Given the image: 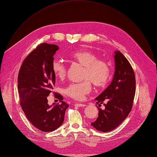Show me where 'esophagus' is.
Segmentation results:
<instances>
[{
    "label": "esophagus",
    "instance_id": "34e87169",
    "mask_svg": "<svg viewBox=\"0 0 157 157\" xmlns=\"http://www.w3.org/2000/svg\"><path fill=\"white\" fill-rule=\"evenodd\" d=\"M74 106H77V107H84L86 105L85 104H83V103H75Z\"/></svg>",
    "mask_w": 157,
    "mask_h": 157
}]
</instances>
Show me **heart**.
I'll return each mask as SVG.
<instances>
[{
	"label": "heart",
	"mask_w": 157,
	"mask_h": 157,
	"mask_svg": "<svg viewBox=\"0 0 157 157\" xmlns=\"http://www.w3.org/2000/svg\"><path fill=\"white\" fill-rule=\"evenodd\" d=\"M70 58L74 62L83 67L82 79L80 83H72L65 88V94L70 98L82 99L92 89V83L98 88L105 87L111 78V67L104 60L99 59L98 54L91 50H80L72 52ZM52 69L55 76L60 79L66 78L67 68L59 60H54Z\"/></svg>",
	"instance_id": "obj_1"
}]
</instances>
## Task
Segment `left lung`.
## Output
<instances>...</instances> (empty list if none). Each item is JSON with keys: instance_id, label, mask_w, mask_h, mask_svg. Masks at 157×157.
<instances>
[{"instance_id": "obj_1", "label": "left lung", "mask_w": 157, "mask_h": 157, "mask_svg": "<svg viewBox=\"0 0 157 157\" xmlns=\"http://www.w3.org/2000/svg\"><path fill=\"white\" fill-rule=\"evenodd\" d=\"M115 71L111 84L95 99L96 105L103 104L105 110H99L98 117L91 124L98 131L110 132L118 127L131 112L136 90L133 68L119 51L115 52Z\"/></svg>"}]
</instances>
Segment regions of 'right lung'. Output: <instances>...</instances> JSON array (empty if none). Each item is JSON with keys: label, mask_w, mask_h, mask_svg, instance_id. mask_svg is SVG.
Masks as SVG:
<instances>
[{"label": "right lung", "mask_w": 157, "mask_h": 157, "mask_svg": "<svg viewBox=\"0 0 157 157\" xmlns=\"http://www.w3.org/2000/svg\"><path fill=\"white\" fill-rule=\"evenodd\" d=\"M56 45L40 44L22 63L18 76V90L26 117L40 130L49 132L63 124L69 105L60 94L52 91L56 76L52 69L53 56L58 50ZM52 92L60 103L48 105L47 96Z\"/></svg>", "instance_id": "add662e5"}]
</instances>
